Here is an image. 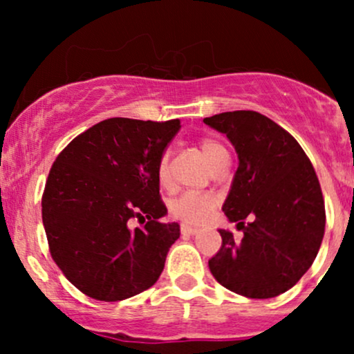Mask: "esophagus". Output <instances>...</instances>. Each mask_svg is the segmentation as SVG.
I'll return each instance as SVG.
<instances>
[{"mask_svg": "<svg viewBox=\"0 0 354 354\" xmlns=\"http://www.w3.org/2000/svg\"><path fill=\"white\" fill-rule=\"evenodd\" d=\"M181 233L191 236V234H196L198 233V228H193V226H188V225H181Z\"/></svg>", "mask_w": 354, "mask_h": 354, "instance_id": "1", "label": "esophagus"}]
</instances>
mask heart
I'll use <instances>...</instances> for the list:
<instances>
[{"label":"heart","instance_id":"b5f03b06","mask_svg":"<svg viewBox=\"0 0 354 354\" xmlns=\"http://www.w3.org/2000/svg\"><path fill=\"white\" fill-rule=\"evenodd\" d=\"M200 148L208 163L213 168L219 160L228 156L225 146L219 141L213 140V138H205L201 140ZM158 180L163 186L171 185V171H169V151H165L161 154L160 161L156 166ZM216 196L211 193H205V191H186V193L180 194L176 200L171 201L169 209L174 218L181 219L183 223H189V225H201L206 219L211 216L214 208H216Z\"/></svg>","mask_w":354,"mask_h":354}]
</instances>
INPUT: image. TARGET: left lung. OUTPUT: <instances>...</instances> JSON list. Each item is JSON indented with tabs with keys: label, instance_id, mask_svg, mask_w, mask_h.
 Listing matches in <instances>:
<instances>
[{
	"label": "left lung",
	"instance_id": "1",
	"mask_svg": "<svg viewBox=\"0 0 354 354\" xmlns=\"http://www.w3.org/2000/svg\"><path fill=\"white\" fill-rule=\"evenodd\" d=\"M203 121L238 153L223 211L245 234L236 243L219 230L223 245L209 271L233 293L274 298L301 279L319 251L326 213L318 176L298 141L261 113L228 111Z\"/></svg>",
	"mask_w": 354,
	"mask_h": 354
}]
</instances>
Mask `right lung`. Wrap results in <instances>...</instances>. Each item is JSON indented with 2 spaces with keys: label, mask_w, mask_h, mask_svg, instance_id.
<instances>
[{
  "label": "right lung",
  "mask_w": 354,
  "mask_h": 354,
  "mask_svg": "<svg viewBox=\"0 0 354 354\" xmlns=\"http://www.w3.org/2000/svg\"><path fill=\"white\" fill-rule=\"evenodd\" d=\"M180 120L109 118L81 133L51 166L41 213L50 253L89 298L121 301L151 288L180 238L178 223H161L156 166L180 131ZM148 218L129 230V218Z\"/></svg>",
  "instance_id": "add662e5"
}]
</instances>
